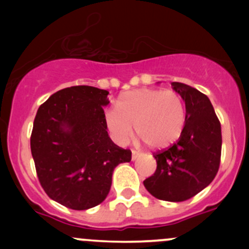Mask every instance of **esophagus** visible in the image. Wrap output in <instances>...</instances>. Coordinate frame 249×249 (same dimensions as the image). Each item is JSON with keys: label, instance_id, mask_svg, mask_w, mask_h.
Returning <instances> with one entry per match:
<instances>
[{"label": "esophagus", "instance_id": "34e87169", "mask_svg": "<svg viewBox=\"0 0 249 249\" xmlns=\"http://www.w3.org/2000/svg\"><path fill=\"white\" fill-rule=\"evenodd\" d=\"M141 155H142V153L137 152V150H132V160H136Z\"/></svg>", "mask_w": 249, "mask_h": 249}]
</instances>
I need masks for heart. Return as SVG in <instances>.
Here are the masks:
<instances>
[{
  "label": "heart",
  "mask_w": 249,
  "mask_h": 249,
  "mask_svg": "<svg viewBox=\"0 0 249 249\" xmlns=\"http://www.w3.org/2000/svg\"><path fill=\"white\" fill-rule=\"evenodd\" d=\"M187 110L182 96L171 89H140L123 94L117 109L105 113V122L115 142L127 144L137 136L148 147L160 149L179 139L185 126Z\"/></svg>",
  "instance_id": "b5f03b06"
}]
</instances>
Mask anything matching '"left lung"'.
<instances>
[{
    "label": "left lung",
    "mask_w": 249,
    "mask_h": 249,
    "mask_svg": "<svg viewBox=\"0 0 249 249\" xmlns=\"http://www.w3.org/2000/svg\"><path fill=\"white\" fill-rule=\"evenodd\" d=\"M172 87L185 101L184 130L173 144L153 153L157 170L143 184L157 199L180 202L214 179L222 155V127L205 94L183 83L173 82Z\"/></svg>",
    "instance_id": "left-lung-1"
}]
</instances>
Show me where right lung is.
<instances>
[{"instance_id":"1","label":"right lung","mask_w":249,"mask_h":249,"mask_svg":"<svg viewBox=\"0 0 249 249\" xmlns=\"http://www.w3.org/2000/svg\"><path fill=\"white\" fill-rule=\"evenodd\" d=\"M107 90L65 88L39 106L31 132L37 177L48 196L71 210H88L108 195L115 166L131 150L109 139L104 106Z\"/></svg>"}]
</instances>
